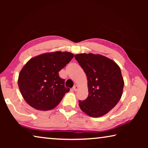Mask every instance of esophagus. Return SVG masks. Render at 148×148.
Returning a JSON list of instances; mask_svg holds the SVG:
<instances>
[{"label":"esophagus","mask_w":148,"mask_h":148,"mask_svg":"<svg viewBox=\"0 0 148 148\" xmlns=\"http://www.w3.org/2000/svg\"><path fill=\"white\" fill-rule=\"evenodd\" d=\"M78 88H79V87L77 86H74V87H73V90L74 91H77V89H78Z\"/></svg>","instance_id":"34e87169"}]
</instances>
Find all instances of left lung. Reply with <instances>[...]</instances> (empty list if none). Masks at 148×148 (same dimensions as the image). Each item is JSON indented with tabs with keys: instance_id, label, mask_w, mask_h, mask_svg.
Segmentation results:
<instances>
[{
	"instance_id": "obj_1",
	"label": "left lung",
	"mask_w": 148,
	"mask_h": 148,
	"mask_svg": "<svg viewBox=\"0 0 148 148\" xmlns=\"http://www.w3.org/2000/svg\"><path fill=\"white\" fill-rule=\"evenodd\" d=\"M75 59L87 77L89 95L79 106L84 113L99 117L113 109L121 99L124 86L121 69L112 59L101 55L80 53Z\"/></svg>"
}]
</instances>
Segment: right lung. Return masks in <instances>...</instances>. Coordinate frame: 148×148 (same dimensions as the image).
<instances>
[{"mask_svg": "<svg viewBox=\"0 0 148 148\" xmlns=\"http://www.w3.org/2000/svg\"><path fill=\"white\" fill-rule=\"evenodd\" d=\"M74 57L67 51L39 55L29 60L19 74L18 86L25 101L38 110H49L70 91L59 72Z\"/></svg>", "mask_w": 148, "mask_h": 148, "instance_id": "add662e5", "label": "right lung"}]
</instances>
